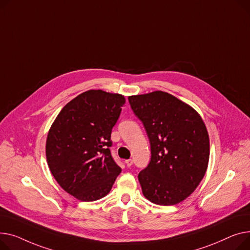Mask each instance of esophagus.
I'll return each instance as SVG.
<instances>
[{
    "label": "esophagus",
    "mask_w": 250,
    "mask_h": 250,
    "mask_svg": "<svg viewBox=\"0 0 250 250\" xmlns=\"http://www.w3.org/2000/svg\"><path fill=\"white\" fill-rule=\"evenodd\" d=\"M125 163H126V166L128 167H130L132 165H133V159H127L126 161H125Z\"/></svg>",
    "instance_id": "esophagus-1"
}]
</instances>
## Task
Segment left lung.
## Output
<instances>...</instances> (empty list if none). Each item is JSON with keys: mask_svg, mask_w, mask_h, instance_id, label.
<instances>
[{"mask_svg": "<svg viewBox=\"0 0 250 250\" xmlns=\"http://www.w3.org/2000/svg\"><path fill=\"white\" fill-rule=\"evenodd\" d=\"M128 101L150 142V161L138 174L144 197L163 206L184 201L199 186L209 163V135L201 116L161 91Z\"/></svg>", "mask_w": 250, "mask_h": 250, "instance_id": "left-lung-1", "label": "left lung"}]
</instances>
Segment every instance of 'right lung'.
<instances>
[{"label":"right lung","instance_id":"obj_1","mask_svg":"<svg viewBox=\"0 0 250 250\" xmlns=\"http://www.w3.org/2000/svg\"><path fill=\"white\" fill-rule=\"evenodd\" d=\"M124 104L122 95L86 91L67 103L48 132L49 169L65 192L78 200L105 197L121 172L110 147L111 132Z\"/></svg>","mask_w":250,"mask_h":250}]
</instances>
